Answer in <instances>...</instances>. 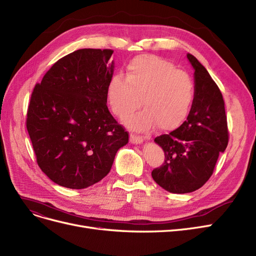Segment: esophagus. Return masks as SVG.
I'll use <instances>...</instances> for the list:
<instances>
[{
	"label": "esophagus",
	"mask_w": 256,
	"mask_h": 256,
	"mask_svg": "<svg viewBox=\"0 0 256 256\" xmlns=\"http://www.w3.org/2000/svg\"><path fill=\"white\" fill-rule=\"evenodd\" d=\"M130 141L132 144H141L144 141V137L142 136H139V135H136V134H133L132 133L130 135Z\"/></svg>",
	"instance_id": "esophagus-1"
}]
</instances>
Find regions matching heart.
Returning a JSON list of instances; mask_svg holds the SVG:
<instances>
[{
	"label": "heart",
	"instance_id": "b5f03b06",
	"mask_svg": "<svg viewBox=\"0 0 256 256\" xmlns=\"http://www.w3.org/2000/svg\"><path fill=\"white\" fill-rule=\"evenodd\" d=\"M124 76L115 74L108 84L106 101L114 115L126 118L142 103L144 110L126 120L128 126L171 130L182 124L195 94L190 74L160 56L141 54L128 62Z\"/></svg>",
	"mask_w": 256,
	"mask_h": 256
}]
</instances>
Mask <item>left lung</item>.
Returning <instances> with one entry per match:
<instances>
[{"label":"left lung","instance_id":"1","mask_svg":"<svg viewBox=\"0 0 256 256\" xmlns=\"http://www.w3.org/2000/svg\"><path fill=\"white\" fill-rule=\"evenodd\" d=\"M186 56L195 70L192 108L180 126L155 138L164 150V162L152 171L156 184L177 194L196 191L209 180L220 154L229 142L220 90L194 56Z\"/></svg>","mask_w":256,"mask_h":256}]
</instances>
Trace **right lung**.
Wrapping results in <instances>:
<instances>
[{"label": "right lung", "mask_w": 256, "mask_h": 256, "mask_svg": "<svg viewBox=\"0 0 256 256\" xmlns=\"http://www.w3.org/2000/svg\"><path fill=\"white\" fill-rule=\"evenodd\" d=\"M112 50H78L56 61L32 90L26 128L38 166L54 184L85 188L110 171L128 133L106 106Z\"/></svg>", "instance_id": "right-lung-1"}]
</instances>
